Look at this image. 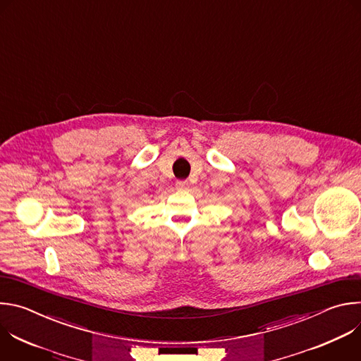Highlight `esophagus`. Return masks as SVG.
<instances>
[{
    "mask_svg": "<svg viewBox=\"0 0 361 361\" xmlns=\"http://www.w3.org/2000/svg\"><path fill=\"white\" fill-rule=\"evenodd\" d=\"M176 188H177L178 191H185V190H188V183L180 180V181L176 183Z\"/></svg>",
    "mask_w": 361,
    "mask_h": 361,
    "instance_id": "1",
    "label": "esophagus"
}]
</instances>
